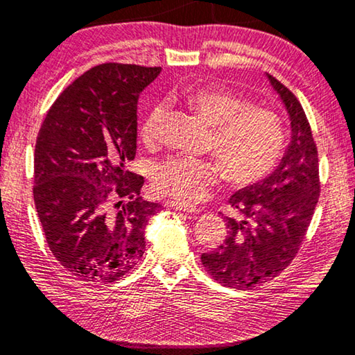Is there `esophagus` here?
Returning a JSON list of instances; mask_svg holds the SVG:
<instances>
[{
    "label": "esophagus",
    "instance_id": "esophagus-1",
    "mask_svg": "<svg viewBox=\"0 0 355 355\" xmlns=\"http://www.w3.org/2000/svg\"><path fill=\"white\" fill-rule=\"evenodd\" d=\"M168 207L176 209V211H181V212H189V214L198 212V209H196L195 206L185 205V202H179V201H170V202H168Z\"/></svg>",
    "mask_w": 355,
    "mask_h": 355
}]
</instances>
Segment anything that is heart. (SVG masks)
<instances>
[{"label": "heart", "mask_w": 355, "mask_h": 355, "mask_svg": "<svg viewBox=\"0 0 355 355\" xmlns=\"http://www.w3.org/2000/svg\"><path fill=\"white\" fill-rule=\"evenodd\" d=\"M190 110L212 127L207 150L216 157H170L155 166L159 193L181 202L200 201L226 173L234 187H248L272 173L284 153V127L275 112L252 105L247 97L218 85H202L182 94ZM164 108L154 105L139 125V138L153 146Z\"/></svg>", "instance_id": "obj_1"}]
</instances>
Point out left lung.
Masks as SVG:
<instances>
[{"label": "left lung", "instance_id": "8db88e82", "mask_svg": "<svg viewBox=\"0 0 355 355\" xmlns=\"http://www.w3.org/2000/svg\"><path fill=\"white\" fill-rule=\"evenodd\" d=\"M267 78L291 119V143L270 176L231 195L239 218L226 217L225 242L201 254L214 280L236 289L254 288L286 269L304 242L321 191L318 148L304 108L275 77L267 73Z\"/></svg>", "mask_w": 355, "mask_h": 355}]
</instances>
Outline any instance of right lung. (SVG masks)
<instances>
[{
    "label": "right lung",
    "instance_id": "obj_1",
    "mask_svg": "<svg viewBox=\"0 0 355 355\" xmlns=\"http://www.w3.org/2000/svg\"><path fill=\"white\" fill-rule=\"evenodd\" d=\"M160 67L105 62L67 86L46 113L34 149V205L60 264L86 283H113L143 257L144 226L137 103Z\"/></svg>",
    "mask_w": 355,
    "mask_h": 355
}]
</instances>
